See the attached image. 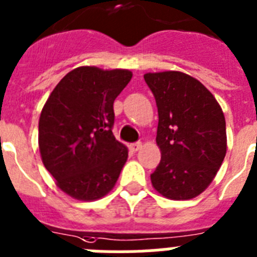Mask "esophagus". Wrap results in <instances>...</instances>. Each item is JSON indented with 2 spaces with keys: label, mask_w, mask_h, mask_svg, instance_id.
<instances>
[{
  "label": "esophagus",
  "mask_w": 257,
  "mask_h": 257,
  "mask_svg": "<svg viewBox=\"0 0 257 257\" xmlns=\"http://www.w3.org/2000/svg\"><path fill=\"white\" fill-rule=\"evenodd\" d=\"M141 148H142V143H141V142H138V143L130 144V150H131V151H133V152L139 151Z\"/></svg>",
  "instance_id": "obj_1"
}]
</instances>
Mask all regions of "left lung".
Returning <instances> with one entry per match:
<instances>
[{
	"label": "left lung",
	"mask_w": 257,
	"mask_h": 257,
	"mask_svg": "<svg viewBox=\"0 0 257 257\" xmlns=\"http://www.w3.org/2000/svg\"><path fill=\"white\" fill-rule=\"evenodd\" d=\"M144 80L158 106L162 152L152 186L169 200H192L211 184L226 156L222 107L206 86L182 72L146 73Z\"/></svg>",
	"instance_id": "left-lung-1"
}]
</instances>
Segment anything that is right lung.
Here are the masks:
<instances>
[{"instance_id": "right-lung-1", "label": "right lung", "mask_w": 257, "mask_h": 257, "mask_svg": "<svg viewBox=\"0 0 257 257\" xmlns=\"http://www.w3.org/2000/svg\"><path fill=\"white\" fill-rule=\"evenodd\" d=\"M133 77L128 69L78 67L61 78L39 118V151L57 188L95 201L115 185L128 150L113 135V103Z\"/></svg>"}]
</instances>
